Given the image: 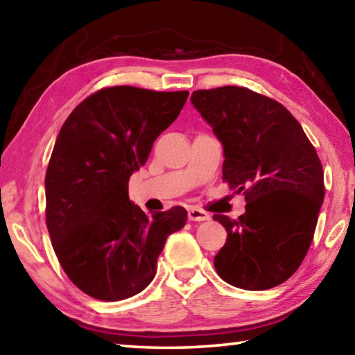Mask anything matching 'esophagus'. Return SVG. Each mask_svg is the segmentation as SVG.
Here are the masks:
<instances>
[{"label": "esophagus", "mask_w": 355, "mask_h": 355, "mask_svg": "<svg viewBox=\"0 0 355 355\" xmlns=\"http://www.w3.org/2000/svg\"><path fill=\"white\" fill-rule=\"evenodd\" d=\"M188 218L189 220H196V222H203V220H209V216L207 211H203V209L199 208H189L188 209Z\"/></svg>", "instance_id": "34e87169"}]
</instances>
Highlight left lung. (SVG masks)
<instances>
[{
    "label": "left lung",
    "instance_id": "left-lung-1",
    "mask_svg": "<svg viewBox=\"0 0 355 355\" xmlns=\"http://www.w3.org/2000/svg\"><path fill=\"white\" fill-rule=\"evenodd\" d=\"M191 103L224 147L222 180L245 196L236 220L213 216L227 230L216 271L243 290L284 284L307 254L324 200L315 147L285 106L245 87L194 91Z\"/></svg>",
    "mask_w": 355,
    "mask_h": 355
}]
</instances>
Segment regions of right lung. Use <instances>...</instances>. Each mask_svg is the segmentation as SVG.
Returning a JSON list of instances; mask_svg holds the SVG:
<instances>
[{
    "instance_id": "right-lung-1",
    "label": "right lung",
    "mask_w": 355,
    "mask_h": 355,
    "mask_svg": "<svg viewBox=\"0 0 355 355\" xmlns=\"http://www.w3.org/2000/svg\"><path fill=\"white\" fill-rule=\"evenodd\" d=\"M188 91L106 87L78 105L56 137L45 175L46 227L69 279L89 296L122 300L156 274L183 207L147 216L131 203V173L183 110Z\"/></svg>"
}]
</instances>
